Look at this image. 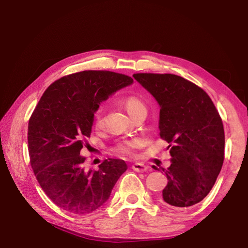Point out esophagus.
I'll return each instance as SVG.
<instances>
[{
    "label": "esophagus",
    "instance_id": "esophagus-1",
    "mask_svg": "<svg viewBox=\"0 0 248 248\" xmlns=\"http://www.w3.org/2000/svg\"><path fill=\"white\" fill-rule=\"evenodd\" d=\"M132 170L135 171H139V172H143V171L147 170V166L145 164H143V163L136 162L132 165Z\"/></svg>",
    "mask_w": 248,
    "mask_h": 248
}]
</instances>
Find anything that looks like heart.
I'll return each instance as SVG.
<instances>
[{
    "mask_svg": "<svg viewBox=\"0 0 248 248\" xmlns=\"http://www.w3.org/2000/svg\"><path fill=\"white\" fill-rule=\"evenodd\" d=\"M124 107L127 108L129 114L132 116L134 113L138 112L140 109L145 108L143 102L140 101L139 98L136 97H128L124 100ZM94 123L97 125H101L103 123V116H102V108H99L96 113H94ZM141 145V140L139 139H133L129 140H123L116 147V150L120 154L124 155H130L132 151L138 148Z\"/></svg>",
    "mask_w": 248,
    "mask_h": 248,
    "instance_id": "1",
    "label": "heart"
}]
</instances>
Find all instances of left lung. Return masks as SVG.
Listing matches in <instances>:
<instances>
[{
	"label": "left lung",
	"mask_w": 248,
	"mask_h": 248,
	"mask_svg": "<svg viewBox=\"0 0 248 248\" xmlns=\"http://www.w3.org/2000/svg\"><path fill=\"white\" fill-rule=\"evenodd\" d=\"M133 78L159 103L160 136L170 147V166L160 167L168 180L162 202L177 209L198 203L211 191L224 162V125L217 108L203 89L179 76Z\"/></svg>",
	"instance_id": "1"
}]
</instances>
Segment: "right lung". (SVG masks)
Wrapping results in <instances>:
<instances>
[{"instance_id": "1", "label": "right lung", "mask_w": 248, "mask_h": 248, "mask_svg": "<svg viewBox=\"0 0 248 248\" xmlns=\"http://www.w3.org/2000/svg\"><path fill=\"white\" fill-rule=\"evenodd\" d=\"M132 83L120 73L86 70L61 78L40 98L29 121L30 160L37 181L57 207L78 215L94 211L127 170L124 160L108 159L99 170L85 171L81 150L100 103Z\"/></svg>"}]
</instances>
